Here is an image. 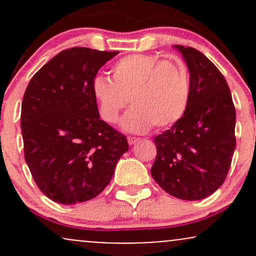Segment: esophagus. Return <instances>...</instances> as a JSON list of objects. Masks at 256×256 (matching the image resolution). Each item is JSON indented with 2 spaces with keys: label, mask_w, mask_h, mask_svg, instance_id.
Masks as SVG:
<instances>
[{
  "label": "esophagus",
  "mask_w": 256,
  "mask_h": 256,
  "mask_svg": "<svg viewBox=\"0 0 256 256\" xmlns=\"http://www.w3.org/2000/svg\"><path fill=\"white\" fill-rule=\"evenodd\" d=\"M138 140H140V138H137V137H128V144H134V143L136 142H138Z\"/></svg>",
  "instance_id": "34e87169"
}]
</instances>
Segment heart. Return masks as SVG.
I'll return each mask as SVG.
<instances>
[{
    "label": "heart",
    "mask_w": 256,
    "mask_h": 256,
    "mask_svg": "<svg viewBox=\"0 0 256 256\" xmlns=\"http://www.w3.org/2000/svg\"><path fill=\"white\" fill-rule=\"evenodd\" d=\"M101 119L116 124L128 101L122 126L130 132L168 128L182 119L190 101V78L177 58L152 54L126 55L110 68V79L98 76L91 84Z\"/></svg>",
    "instance_id": "b5f03b06"
}]
</instances>
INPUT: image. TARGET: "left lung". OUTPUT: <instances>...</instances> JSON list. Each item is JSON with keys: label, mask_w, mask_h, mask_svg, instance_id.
<instances>
[{"label": "left lung", "mask_w": 256, "mask_h": 256, "mask_svg": "<svg viewBox=\"0 0 256 256\" xmlns=\"http://www.w3.org/2000/svg\"><path fill=\"white\" fill-rule=\"evenodd\" d=\"M190 72L186 112L170 130L154 138L152 178L170 195L202 200L225 182L236 148V110L226 79L192 46H176Z\"/></svg>", "instance_id": "1"}]
</instances>
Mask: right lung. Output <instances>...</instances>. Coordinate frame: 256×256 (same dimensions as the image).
Returning <instances> with one entry per match:
<instances>
[{
    "label": "right lung",
    "instance_id": "obj_1",
    "mask_svg": "<svg viewBox=\"0 0 256 256\" xmlns=\"http://www.w3.org/2000/svg\"><path fill=\"white\" fill-rule=\"evenodd\" d=\"M118 52L66 49L26 88L20 118L25 161L52 201L76 204L96 198L128 152L124 134L100 119L91 91L98 70Z\"/></svg>",
    "mask_w": 256,
    "mask_h": 256
}]
</instances>
